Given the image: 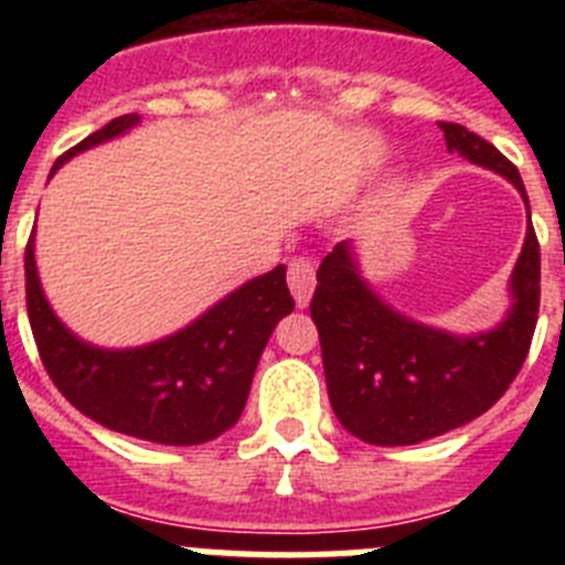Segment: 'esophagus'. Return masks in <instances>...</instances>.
Listing matches in <instances>:
<instances>
[{
  "instance_id": "esophagus-1",
  "label": "esophagus",
  "mask_w": 565,
  "mask_h": 565,
  "mask_svg": "<svg viewBox=\"0 0 565 565\" xmlns=\"http://www.w3.org/2000/svg\"><path fill=\"white\" fill-rule=\"evenodd\" d=\"M313 286H317V268H313V259L306 257V254H297V257L288 259V288H291L299 308L308 306Z\"/></svg>"
}]
</instances>
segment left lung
<instances>
[{
    "label": "left lung",
    "mask_w": 565,
    "mask_h": 565,
    "mask_svg": "<svg viewBox=\"0 0 565 565\" xmlns=\"http://www.w3.org/2000/svg\"><path fill=\"white\" fill-rule=\"evenodd\" d=\"M438 127L447 147L495 169L526 201L521 172L507 154L461 124ZM512 297L515 306L495 331L452 337L384 306L359 277L348 243H339L317 271L311 319L344 430L379 447L418 444L472 422L507 393L526 362L541 308V243L532 223L512 271Z\"/></svg>",
    "instance_id": "left-lung-1"
}]
</instances>
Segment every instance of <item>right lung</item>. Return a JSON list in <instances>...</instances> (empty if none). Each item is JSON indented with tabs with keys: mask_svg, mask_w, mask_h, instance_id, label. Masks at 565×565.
I'll return each mask as SVG.
<instances>
[{
	"mask_svg": "<svg viewBox=\"0 0 565 565\" xmlns=\"http://www.w3.org/2000/svg\"><path fill=\"white\" fill-rule=\"evenodd\" d=\"M138 124L129 113L87 135L67 158ZM24 299L44 371L76 411L124 436L154 444H203L237 424L274 326L294 311L286 266L252 279L192 326L132 351H104L76 339L50 311L39 286L33 234L24 248Z\"/></svg>",
	"mask_w": 565,
	"mask_h": 565,
	"instance_id": "add662e5",
	"label": "right lung"
}]
</instances>
